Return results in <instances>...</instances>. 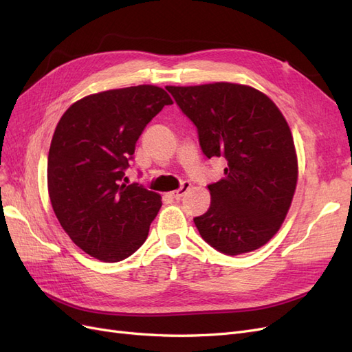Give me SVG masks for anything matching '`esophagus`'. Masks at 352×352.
<instances>
[{
	"mask_svg": "<svg viewBox=\"0 0 352 352\" xmlns=\"http://www.w3.org/2000/svg\"><path fill=\"white\" fill-rule=\"evenodd\" d=\"M189 188H190V184H189V182H184L182 185H180L179 189L173 190V192L170 194V197L175 198V199H180V198H182V197L186 194V190H188Z\"/></svg>",
	"mask_w": 352,
	"mask_h": 352,
	"instance_id": "34e87169",
	"label": "esophagus"
}]
</instances>
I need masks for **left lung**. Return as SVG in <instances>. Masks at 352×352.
Instances as JSON below:
<instances>
[{
    "mask_svg": "<svg viewBox=\"0 0 352 352\" xmlns=\"http://www.w3.org/2000/svg\"><path fill=\"white\" fill-rule=\"evenodd\" d=\"M166 89L195 124L206 157L228 162L225 177L208 185L210 208L194 219L201 238L226 255L263 247L280 229L296 188V153L283 114L247 85Z\"/></svg>",
    "mask_w": 352,
    "mask_h": 352,
    "instance_id": "obj_1",
    "label": "left lung"
}]
</instances>
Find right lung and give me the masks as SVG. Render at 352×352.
<instances>
[{
	"mask_svg": "<svg viewBox=\"0 0 352 352\" xmlns=\"http://www.w3.org/2000/svg\"><path fill=\"white\" fill-rule=\"evenodd\" d=\"M170 95L154 85L104 91L61 116L48 153V192L61 228L91 257L117 263L145 242L162 197L124 184L145 126Z\"/></svg>",
	"mask_w": 352,
	"mask_h": 352,
	"instance_id": "add662e5",
	"label": "right lung"
}]
</instances>
